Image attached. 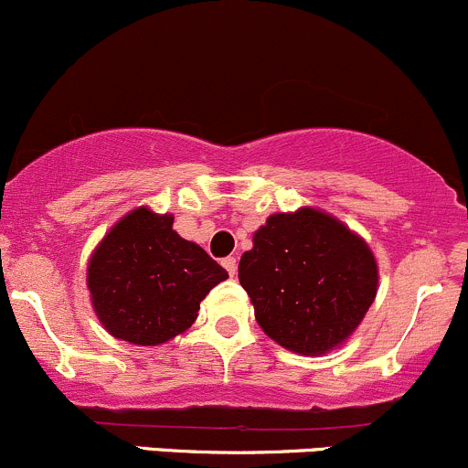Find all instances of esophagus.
Masks as SVG:
<instances>
[{"label": "esophagus", "mask_w": 468, "mask_h": 468, "mask_svg": "<svg viewBox=\"0 0 468 468\" xmlns=\"http://www.w3.org/2000/svg\"><path fill=\"white\" fill-rule=\"evenodd\" d=\"M223 268L228 270L229 276L236 274V259H234V256H228V259H223Z\"/></svg>", "instance_id": "obj_1"}]
</instances>
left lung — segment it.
Returning a JSON list of instances; mask_svg holds the SVG:
<instances>
[{
  "label": "left lung",
  "instance_id": "1",
  "mask_svg": "<svg viewBox=\"0 0 468 468\" xmlns=\"http://www.w3.org/2000/svg\"><path fill=\"white\" fill-rule=\"evenodd\" d=\"M240 256L239 281L263 333L299 355L344 344L377 294L368 243L335 216L313 207L272 214Z\"/></svg>",
  "mask_w": 468,
  "mask_h": 468
}]
</instances>
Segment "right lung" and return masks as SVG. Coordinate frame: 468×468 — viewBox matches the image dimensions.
<instances>
[{
	"mask_svg": "<svg viewBox=\"0 0 468 468\" xmlns=\"http://www.w3.org/2000/svg\"><path fill=\"white\" fill-rule=\"evenodd\" d=\"M87 285L100 324L115 339L158 346L185 333L200 301L228 272L174 232L172 214L138 207L118 220L89 259Z\"/></svg>",
	"mask_w": 468,
	"mask_h": 468,
	"instance_id": "add662e5",
	"label": "right lung"
}]
</instances>
